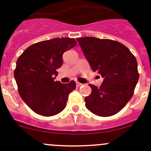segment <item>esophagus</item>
I'll list each match as a JSON object with an SVG mask.
<instances>
[{
	"instance_id": "34e87169",
	"label": "esophagus",
	"mask_w": 151,
	"mask_h": 151,
	"mask_svg": "<svg viewBox=\"0 0 151 151\" xmlns=\"http://www.w3.org/2000/svg\"><path fill=\"white\" fill-rule=\"evenodd\" d=\"M82 83H79V82H76V86H77V87H79V86H82Z\"/></svg>"
}]
</instances>
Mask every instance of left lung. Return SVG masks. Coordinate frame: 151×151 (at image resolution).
I'll list each match as a JSON object with an SVG mask.
<instances>
[{"label": "left lung", "instance_id": "obj_1", "mask_svg": "<svg viewBox=\"0 0 151 151\" xmlns=\"http://www.w3.org/2000/svg\"><path fill=\"white\" fill-rule=\"evenodd\" d=\"M77 40L92 71L104 78L99 88L89 84L91 93L85 98L86 107L99 116L116 114L131 99L139 80L136 58L115 40L93 37Z\"/></svg>", "mask_w": 151, "mask_h": 151}]
</instances>
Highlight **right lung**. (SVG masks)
I'll return each mask as SVG.
<instances>
[{"label": "right lung", "mask_w": 151, "mask_h": 151, "mask_svg": "<svg viewBox=\"0 0 151 151\" xmlns=\"http://www.w3.org/2000/svg\"><path fill=\"white\" fill-rule=\"evenodd\" d=\"M76 44L69 37L43 40L28 47L17 59L14 76L19 94L36 114L52 116L66 106L76 83L63 84L54 80L62 66L63 53Z\"/></svg>", "instance_id": "right-lung-1"}]
</instances>
